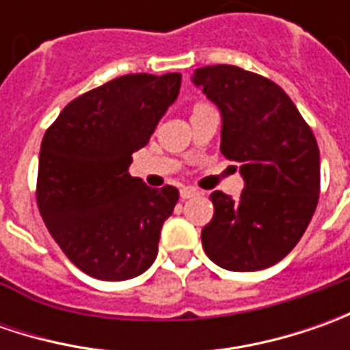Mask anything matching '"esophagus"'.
<instances>
[{"label":"esophagus","mask_w":350,"mask_h":350,"mask_svg":"<svg viewBox=\"0 0 350 350\" xmlns=\"http://www.w3.org/2000/svg\"><path fill=\"white\" fill-rule=\"evenodd\" d=\"M198 196V191L193 189V187H183L181 189V198L183 200H187V198H195Z\"/></svg>","instance_id":"1"}]
</instances>
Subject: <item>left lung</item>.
I'll list each match as a JSON object with an SVG mask.
<instances>
[{"label":"left lung","instance_id":"8db88e82","mask_svg":"<svg viewBox=\"0 0 350 350\" xmlns=\"http://www.w3.org/2000/svg\"><path fill=\"white\" fill-rule=\"evenodd\" d=\"M193 83L222 115L220 152L239 163V198L214 191V216L202 247L218 267L261 271L300 241L319 196V148L314 132L275 81L237 66H206Z\"/></svg>","mask_w":350,"mask_h":350}]
</instances>
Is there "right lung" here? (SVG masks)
<instances>
[{
  "mask_svg": "<svg viewBox=\"0 0 350 350\" xmlns=\"http://www.w3.org/2000/svg\"><path fill=\"white\" fill-rule=\"evenodd\" d=\"M179 89L181 74L122 75L74 99L46 130L36 202L50 235L85 275L128 280L155 261L179 191L152 189L128 167Z\"/></svg>",
  "mask_w": 350,
  "mask_h": 350,
  "instance_id": "right-lung-1",
  "label": "right lung"
}]
</instances>
